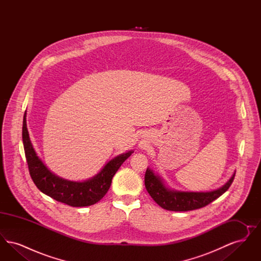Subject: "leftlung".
Masks as SVG:
<instances>
[{"instance_id": "left-lung-1", "label": "left lung", "mask_w": 261, "mask_h": 261, "mask_svg": "<svg viewBox=\"0 0 261 261\" xmlns=\"http://www.w3.org/2000/svg\"><path fill=\"white\" fill-rule=\"evenodd\" d=\"M235 178L233 177L218 190L207 193L177 192L164 186L162 179L148 168L145 174V186L149 196L162 208L171 211H195L210 204L218 199L230 188Z\"/></svg>"}]
</instances>
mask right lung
Listing matches in <instances>:
<instances>
[{
  "mask_svg": "<svg viewBox=\"0 0 261 261\" xmlns=\"http://www.w3.org/2000/svg\"><path fill=\"white\" fill-rule=\"evenodd\" d=\"M22 141L29 173L34 184L42 193L51 199L73 207L89 206L102 199L112 185L114 174L133 152V150H130L116 156L99 174L87 181L72 182L51 173L38 158L26 127V112L23 116Z\"/></svg>",
  "mask_w": 261,
  "mask_h": 261,
  "instance_id": "obj_1",
  "label": "right lung"
}]
</instances>
